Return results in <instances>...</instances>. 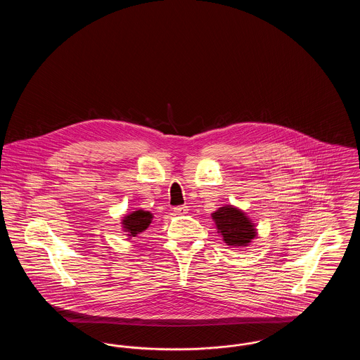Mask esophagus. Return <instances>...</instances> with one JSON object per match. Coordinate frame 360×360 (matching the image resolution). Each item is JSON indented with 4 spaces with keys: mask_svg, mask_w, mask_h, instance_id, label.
I'll return each instance as SVG.
<instances>
[{
    "mask_svg": "<svg viewBox=\"0 0 360 360\" xmlns=\"http://www.w3.org/2000/svg\"><path fill=\"white\" fill-rule=\"evenodd\" d=\"M174 212H175V214H179V216H184V214H186V213H188V206H186V205L175 206V207H174Z\"/></svg>",
    "mask_w": 360,
    "mask_h": 360,
    "instance_id": "34e87169",
    "label": "esophagus"
}]
</instances>
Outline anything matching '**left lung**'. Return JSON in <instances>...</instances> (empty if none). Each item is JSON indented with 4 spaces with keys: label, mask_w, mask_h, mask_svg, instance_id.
Returning <instances> with one entry per match:
<instances>
[{
    "label": "left lung",
    "mask_w": 360,
    "mask_h": 360,
    "mask_svg": "<svg viewBox=\"0 0 360 360\" xmlns=\"http://www.w3.org/2000/svg\"><path fill=\"white\" fill-rule=\"evenodd\" d=\"M212 219L221 235L224 243L229 247H245L257 238V226L239 207L224 205L212 213Z\"/></svg>",
    "instance_id": "8db88e82"
}]
</instances>
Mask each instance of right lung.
Instances as JSON below:
<instances>
[{
  "label": "right lung",
  "mask_w": 360,
  "mask_h": 360,
  "mask_svg": "<svg viewBox=\"0 0 360 360\" xmlns=\"http://www.w3.org/2000/svg\"><path fill=\"white\" fill-rule=\"evenodd\" d=\"M153 221V213L148 210L137 209L125 214L121 220L122 231L127 232L128 238H135L139 233L144 232Z\"/></svg>",
  "instance_id": "1"
}]
</instances>
